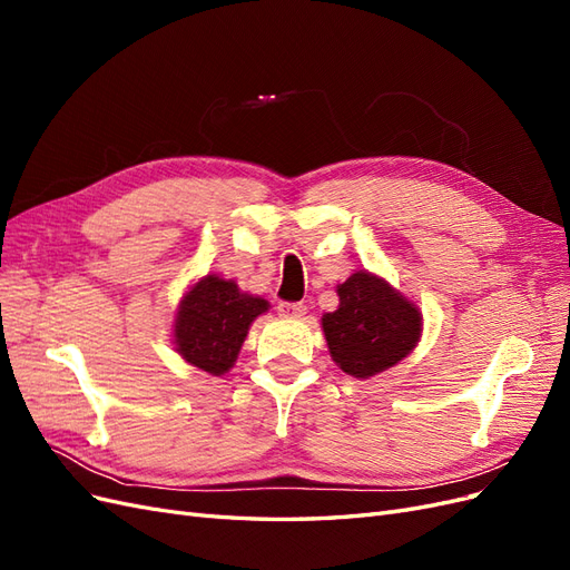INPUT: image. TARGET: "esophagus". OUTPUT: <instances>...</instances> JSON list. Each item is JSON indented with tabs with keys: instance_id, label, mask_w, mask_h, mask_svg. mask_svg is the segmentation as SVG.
<instances>
[{
	"instance_id": "esophagus-1",
	"label": "esophagus",
	"mask_w": 570,
	"mask_h": 570,
	"mask_svg": "<svg viewBox=\"0 0 570 570\" xmlns=\"http://www.w3.org/2000/svg\"><path fill=\"white\" fill-rule=\"evenodd\" d=\"M278 314L283 318H304L306 316V306L302 302H281L278 304Z\"/></svg>"
}]
</instances>
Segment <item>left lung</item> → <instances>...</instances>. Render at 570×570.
Instances as JSON below:
<instances>
[{"label": "left lung", "instance_id": "8db88e82", "mask_svg": "<svg viewBox=\"0 0 570 570\" xmlns=\"http://www.w3.org/2000/svg\"><path fill=\"white\" fill-rule=\"evenodd\" d=\"M340 304L321 327L335 364L354 377H373L409 356L423 333V314L381 275L366 268L337 285Z\"/></svg>", "mask_w": 570, "mask_h": 570}]
</instances>
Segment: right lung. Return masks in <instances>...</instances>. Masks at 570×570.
Segmentation results:
<instances>
[{
	"label": "right lung",
	"mask_w": 570,
	"mask_h": 570,
	"mask_svg": "<svg viewBox=\"0 0 570 570\" xmlns=\"http://www.w3.org/2000/svg\"><path fill=\"white\" fill-rule=\"evenodd\" d=\"M271 308L268 299L239 289L216 273L204 275L183 295L170 337L183 361L209 375H226L237 361L249 325Z\"/></svg>",
	"instance_id": "1"
}]
</instances>
